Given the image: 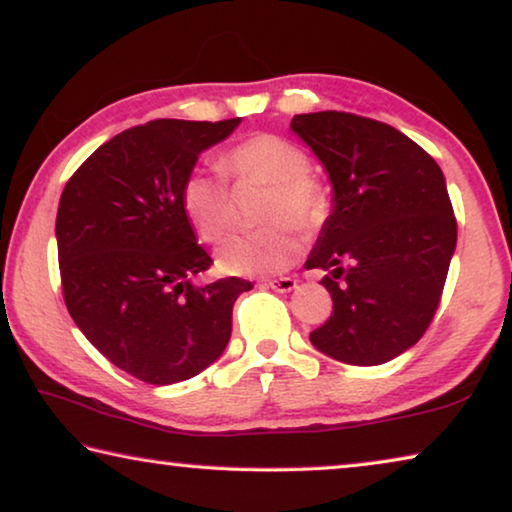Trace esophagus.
Here are the masks:
<instances>
[{"label":"esophagus","instance_id":"1","mask_svg":"<svg viewBox=\"0 0 512 512\" xmlns=\"http://www.w3.org/2000/svg\"><path fill=\"white\" fill-rule=\"evenodd\" d=\"M264 287H271L273 292H292V289H296V280L294 278H271V280H264Z\"/></svg>","mask_w":512,"mask_h":512}]
</instances>
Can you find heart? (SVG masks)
I'll list each match as a JSON object with an SVG mask.
<instances>
[{"mask_svg": "<svg viewBox=\"0 0 512 512\" xmlns=\"http://www.w3.org/2000/svg\"><path fill=\"white\" fill-rule=\"evenodd\" d=\"M227 181L266 183L259 220L250 232L232 234L218 248L220 271L232 276H271L292 266L301 255L296 227L315 230L329 209L324 181L308 167V156L292 140L255 133L218 158ZM183 216L202 241H218L232 223L230 188L220 174L193 170L181 181Z\"/></svg>", "mask_w": 512, "mask_h": 512, "instance_id": "b5f03b06", "label": "heart"}]
</instances>
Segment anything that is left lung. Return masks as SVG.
Listing matches in <instances>:
<instances>
[{
    "instance_id": "8db88e82",
    "label": "left lung",
    "mask_w": 512,
    "mask_h": 512,
    "mask_svg": "<svg viewBox=\"0 0 512 512\" xmlns=\"http://www.w3.org/2000/svg\"><path fill=\"white\" fill-rule=\"evenodd\" d=\"M292 131L333 183V211L305 262L329 271L333 312L310 342L349 365L391 361L423 338L455 253L444 172L398 128L352 112L296 114Z\"/></svg>"
}]
</instances>
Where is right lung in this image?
I'll return each mask as SVG.
<instances>
[{
    "instance_id": "right-lung-1",
    "label": "right lung",
    "mask_w": 512,
    "mask_h": 512,
    "mask_svg": "<svg viewBox=\"0 0 512 512\" xmlns=\"http://www.w3.org/2000/svg\"><path fill=\"white\" fill-rule=\"evenodd\" d=\"M241 119H156L101 144L57 211L66 308L110 363L147 384L195 377L223 354L236 296L250 282L190 278L213 259L183 216L179 190L197 156Z\"/></svg>"
}]
</instances>
